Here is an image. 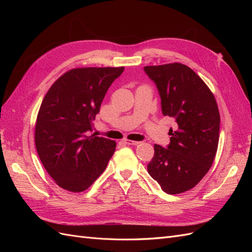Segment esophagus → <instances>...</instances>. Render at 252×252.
<instances>
[{
  "label": "esophagus",
  "instance_id": "34e87169",
  "mask_svg": "<svg viewBox=\"0 0 252 252\" xmlns=\"http://www.w3.org/2000/svg\"><path fill=\"white\" fill-rule=\"evenodd\" d=\"M124 143L127 145H133V146L141 144V142H139V141H130V140H124Z\"/></svg>",
  "mask_w": 252,
  "mask_h": 252
}]
</instances>
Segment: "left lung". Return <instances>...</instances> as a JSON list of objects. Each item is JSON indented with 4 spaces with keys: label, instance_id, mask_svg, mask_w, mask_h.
<instances>
[{
    "label": "left lung",
    "instance_id": "8db88e82",
    "mask_svg": "<svg viewBox=\"0 0 252 252\" xmlns=\"http://www.w3.org/2000/svg\"><path fill=\"white\" fill-rule=\"evenodd\" d=\"M156 84L164 116L177 123L166 148L155 145L148 173L163 191L178 194L193 188L208 172L216 158L220 112L208 86L191 68L181 63L146 66Z\"/></svg>",
    "mask_w": 252,
    "mask_h": 252
}]
</instances>
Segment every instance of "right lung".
<instances>
[{"label": "right lung", "instance_id": "1", "mask_svg": "<svg viewBox=\"0 0 252 252\" xmlns=\"http://www.w3.org/2000/svg\"><path fill=\"white\" fill-rule=\"evenodd\" d=\"M124 67L75 68L45 95L35 123V147L57 184L82 192L94 184L116 150V142L88 135L103 98Z\"/></svg>", "mask_w": 252, "mask_h": 252}]
</instances>
